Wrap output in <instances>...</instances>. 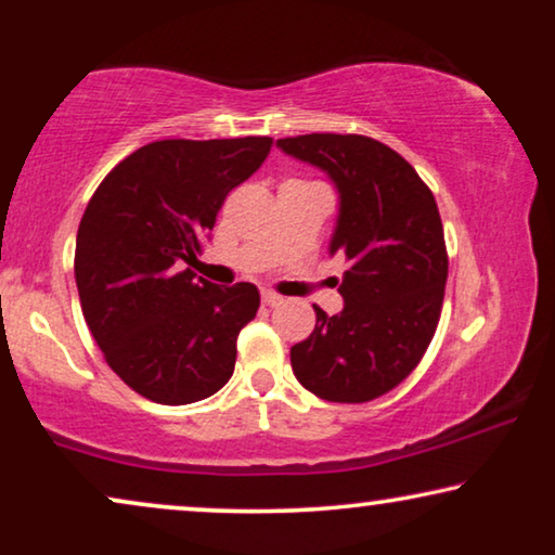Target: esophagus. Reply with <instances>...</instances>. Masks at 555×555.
Returning <instances> with one entry per match:
<instances>
[{
  "label": "esophagus",
  "mask_w": 555,
  "mask_h": 555,
  "mask_svg": "<svg viewBox=\"0 0 555 555\" xmlns=\"http://www.w3.org/2000/svg\"><path fill=\"white\" fill-rule=\"evenodd\" d=\"M280 302H283V298H280L278 293H272V291H264V293H262V306L275 308V306H280Z\"/></svg>",
  "instance_id": "1"
}]
</instances>
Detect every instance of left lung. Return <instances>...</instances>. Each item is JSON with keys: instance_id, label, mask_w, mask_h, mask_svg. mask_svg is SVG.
Segmentation results:
<instances>
[{"instance_id": "obj_1", "label": "left lung", "mask_w": 555, "mask_h": 555, "mask_svg": "<svg viewBox=\"0 0 555 555\" xmlns=\"http://www.w3.org/2000/svg\"><path fill=\"white\" fill-rule=\"evenodd\" d=\"M278 146L328 171L340 194L331 253L346 257L344 310L315 308V331L291 348L293 374L325 401L363 404L420 366L442 315L444 230L431 189L386 143L308 133Z\"/></svg>"}]
</instances>
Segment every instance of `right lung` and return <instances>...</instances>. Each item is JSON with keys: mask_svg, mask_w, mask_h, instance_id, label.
Wrapping results in <instances>:
<instances>
[{"mask_svg": "<svg viewBox=\"0 0 555 555\" xmlns=\"http://www.w3.org/2000/svg\"><path fill=\"white\" fill-rule=\"evenodd\" d=\"M270 149L268 135L154 141L90 196L75 242L82 315L120 382L156 404H192L230 382L260 293L217 287L181 264L196 262L227 194Z\"/></svg>", "mask_w": 555, "mask_h": 555, "instance_id": "right-lung-1", "label": "right lung"}]
</instances>
